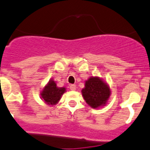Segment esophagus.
Here are the masks:
<instances>
[{"label":"esophagus","instance_id":"obj_1","mask_svg":"<svg viewBox=\"0 0 150 150\" xmlns=\"http://www.w3.org/2000/svg\"><path fill=\"white\" fill-rule=\"evenodd\" d=\"M69 89L71 90H76V86L75 84H71L69 86Z\"/></svg>","mask_w":150,"mask_h":150}]
</instances>
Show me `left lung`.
Instances as JSON below:
<instances>
[{
    "instance_id": "1",
    "label": "left lung",
    "mask_w": 150,
    "mask_h": 150,
    "mask_svg": "<svg viewBox=\"0 0 150 150\" xmlns=\"http://www.w3.org/2000/svg\"><path fill=\"white\" fill-rule=\"evenodd\" d=\"M81 92L86 102L93 108L105 105L110 94L108 86L97 77L86 81Z\"/></svg>"
}]
</instances>
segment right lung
<instances>
[{
    "instance_id": "add662e5",
    "label": "right lung",
    "mask_w": 150,
    "mask_h": 150,
    "mask_svg": "<svg viewBox=\"0 0 150 150\" xmlns=\"http://www.w3.org/2000/svg\"><path fill=\"white\" fill-rule=\"evenodd\" d=\"M66 91L64 87H57L54 81H50L42 92V98L46 103L54 105L60 99V97Z\"/></svg>"
}]
</instances>
